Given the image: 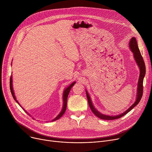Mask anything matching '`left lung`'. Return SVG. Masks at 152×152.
Instances as JSON below:
<instances>
[{"label": "left lung", "instance_id": "1", "mask_svg": "<svg viewBox=\"0 0 152 152\" xmlns=\"http://www.w3.org/2000/svg\"><path fill=\"white\" fill-rule=\"evenodd\" d=\"M129 47L131 50V51L133 53V56L134 60L136 62L137 66L139 68L140 70V74H139V80H138V83H137V94H136V99H135V101L133 104L128 108L124 112L118 115L115 116H111V115H107L102 114L100 112L94 107L93 105V103L92 102L91 99L89 96V93L87 92V90H86V95H87V100H88L89 103V105L92 110V112L95 115H96L97 117H99L100 119H105V120H113V119H118L120 118L121 117L124 116L126 114H127L128 112L132 110L135 106H136L138 103H139L142 97V94H143V78L145 77V63L143 61V58L141 55L140 52L139 50V49L138 47L137 42V40L135 39V37H132L130 41L129 42Z\"/></svg>", "mask_w": 152, "mask_h": 152}]
</instances>
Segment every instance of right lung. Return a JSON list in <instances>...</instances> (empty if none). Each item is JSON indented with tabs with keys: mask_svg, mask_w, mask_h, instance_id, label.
<instances>
[{
	"mask_svg": "<svg viewBox=\"0 0 152 152\" xmlns=\"http://www.w3.org/2000/svg\"><path fill=\"white\" fill-rule=\"evenodd\" d=\"M12 83H13L12 76H11V77H10V91H11V93H12V96H13L14 100H15L16 101V102H17V103H18V104L21 107V106L20 105V104L18 103V100H17V99H16V97H15V92H14L13 88V84H12ZM75 83H76V81H74L73 83H72L71 84H69V86H68L66 87V88L65 89V90H64L63 93V107H62V109H61V111H60V113L57 116V117H55L53 119H52V121H54L57 120V119H60V118L63 115V114L65 113V111H66V109L67 99H68V94H69V92H70L71 89L72 88V87H73V86L75 84ZM21 108H22V107H21ZM23 110H25V109H23ZM26 111V113H27L29 115V114L26 111Z\"/></svg>",
	"mask_w": 152,
	"mask_h": 152,
	"instance_id": "obj_1",
	"label": "right lung"
}]
</instances>
